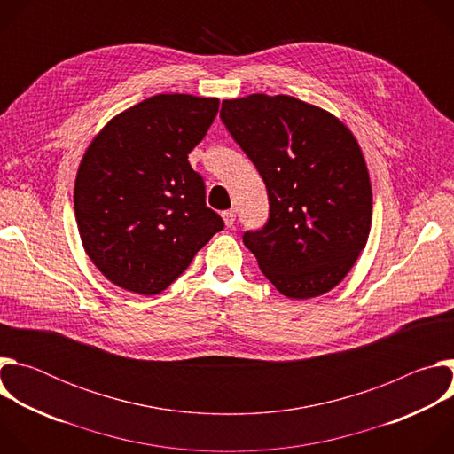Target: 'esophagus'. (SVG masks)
Listing matches in <instances>:
<instances>
[{"instance_id":"34e87169","label":"esophagus","mask_w":454,"mask_h":454,"mask_svg":"<svg viewBox=\"0 0 454 454\" xmlns=\"http://www.w3.org/2000/svg\"><path fill=\"white\" fill-rule=\"evenodd\" d=\"M223 219H224V224H226L228 228H231V226L235 224V212H233V210L223 212Z\"/></svg>"}]
</instances>
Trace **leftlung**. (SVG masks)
Instances as JSON below:
<instances>
[{"instance_id": "obj_1", "label": "left lung", "mask_w": 454, "mask_h": 454, "mask_svg": "<svg viewBox=\"0 0 454 454\" xmlns=\"http://www.w3.org/2000/svg\"><path fill=\"white\" fill-rule=\"evenodd\" d=\"M221 120L262 176L270 219L242 240L287 298L336 287L364 249L372 184L357 140L329 111L289 95L224 100Z\"/></svg>"}]
</instances>
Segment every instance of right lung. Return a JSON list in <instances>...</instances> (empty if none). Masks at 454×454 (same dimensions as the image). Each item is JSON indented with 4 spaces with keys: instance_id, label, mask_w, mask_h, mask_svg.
I'll return each mask as SVG.
<instances>
[{
    "instance_id": "right-lung-1",
    "label": "right lung",
    "mask_w": 454,
    "mask_h": 454,
    "mask_svg": "<svg viewBox=\"0 0 454 454\" xmlns=\"http://www.w3.org/2000/svg\"><path fill=\"white\" fill-rule=\"evenodd\" d=\"M217 98L154 95L116 114L88 147L75 179L82 246L98 271L138 294L165 291L224 228L188 163Z\"/></svg>"
}]
</instances>
